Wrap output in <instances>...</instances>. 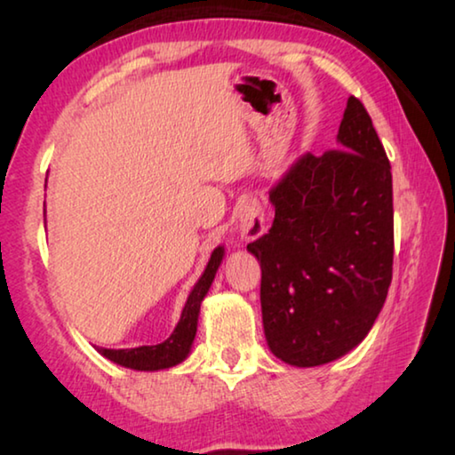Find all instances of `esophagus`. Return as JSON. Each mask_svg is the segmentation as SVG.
I'll list each match as a JSON object with an SVG mask.
<instances>
[{
    "instance_id": "obj_1",
    "label": "esophagus",
    "mask_w": 455,
    "mask_h": 455,
    "mask_svg": "<svg viewBox=\"0 0 455 455\" xmlns=\"http://www.w3.org/2000/svg\"><path fill=\"white\" fill-rule=\"evenodd\" d=\"M238 233L244 241H255L267 233L265 211L257 198H249L238 209Z\"/></svg>"
}]
</instances>
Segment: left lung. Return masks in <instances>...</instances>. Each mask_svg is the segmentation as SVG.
Returning a JSON list of instances; mask_svg holds the SVG:
<instances>
[{"label":"left lung","instance_id":"8db88e82","mask_svg":"<svg viewBox=\"0 0 455 455\" xmlns=\"http://www.w3.org/2000/svg\"><path fill=\"white\" fill-rule=\"evenodd\" d=\"M337 148L305 152L268 190L275 220L246 244L260 279L267 345L292 367H317L363 341L394 265L391 166L373 122L347 100Z\"/></svg>","mask_w":455,"mask_h":455}]
</instances>
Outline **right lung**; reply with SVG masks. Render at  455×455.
<instances>
[{
	"instance_id": "add662e5",
	"label": "right lung",
	"mask_w": 455,
	"mask_h": 455,
	"mask_svg": "<svg viewBox=\"0 0 455 455\" xmlns=\"http://www.w3.org/2000/svg\"><path fill=\"white\" fill-rule=\"evenodd\" d=\"M225 259V246H217L206 263L204 273L200 275L195 287H192L187 303L182 307L180 319L176 323L172 335L166 341L158 345H142V347L132 349H104L98 347L100 355L110 359L112 363L134 369V371H160V369H171L174 365L182 363L184 359L190 355L192 343L196 337L198 327V315L200 305H203L206 292H209L211 284L214 281L219 267Z\"/></svg>"
}]
</instances>
